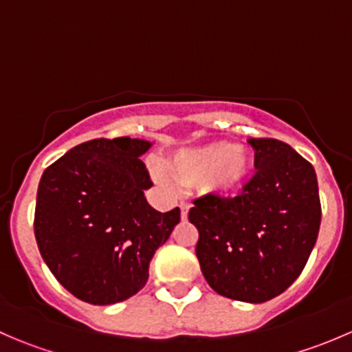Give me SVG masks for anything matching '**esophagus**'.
Here are the masks:
<instances>
[{
  "mask_svg": "<svg viewBox=\"0 0 352 352\" xmlns=\"http://www.w3.org/2000/svg\"><path fill=\"white\" fill-rule=\"evenodd\" d=\"M189 209H190L189 202H180V216H182V219L187 218V214H189Z\"/></svg>",
  "mask_w": 352,
  "mask_h": 352,
  "instance_id": "34e87169",
  "label": "esophagus"
}]
</instances>
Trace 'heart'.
<instances>
[{
    "label": "heart",
    "mask_w": 352,
    "mask_h": 352,
    "mask_svg": "<svg viewBox=\"0 0 352 352\" xmlns=\"http://www.w3.org/2000/svg\"><path fill=\"white\" fill-rule=\"evenodd\" d=\"M168 170L180 186H201L204 192L228 197L250 179L254 155L230 141H212L179 151Z\"/></svg>",
    "instance_id": "heart-1"
}]
</instances>
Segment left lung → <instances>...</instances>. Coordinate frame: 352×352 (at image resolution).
Here are the masks:
<instances>
[{
    "instance_id": "obj_1",
    "label": "left lung",
    "mask_w": 352,
    "mask_h": 352,
    "mask_svg": "<svg viewBox=\"0 0 352 352\" xmlns=\"http://www.w3.org/2000/svg\"><path fill=\"white\" fill-rule=\"evenodd\" d=\"M255 175L240 196L194 199L189 221L199 232L196 255L218 294L264 303L296 281L322 221L318 182L310 162L271 138L248 140Z\"/></svg>"
}]
</instances>
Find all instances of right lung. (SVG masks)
I'll use <instances>...</instances> for the list:
<instances>
[{
  "instance_id": "obj_1",
  "label": "right lung",
  "mask_w": 352,
  "mask_h": 352,
  "mask_svg": "<svg viewBox=\"0 0 352 352\" xmlns=\"http://www.w3.org/2000/svg\"><path fill=\"white\" fill-rule=\"evenodd\" d=\"M144 140H91L71 148L42 173L34 233L54 278L81 301L112 305L148 281L156 248L180 221L160 212L144 190L153 186L140 156Z\"/></svg>"
}]
</instances>
